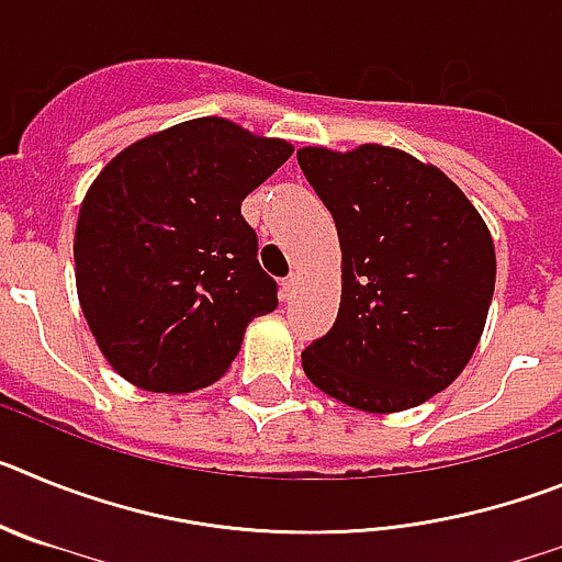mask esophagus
<instances>
[{
	"mask_svg": "<svg viewBox=\"0 0 562 562\" xmlns=\"http://www.w3.org/2000/svg\"><path fill=\"white\" fill-rule=\"evenodd\" d=\"M295 290H297V276H286L284 284H281V297H284V301H290V297L295 295Z\"/></svg>",
	"mask_w": 562,
	"mask_h": 562,
	"instance_id": "esophagus-1",
	"label": "esophagus"
}]
</instances>
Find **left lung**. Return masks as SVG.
Returning <instances> with one entry per match:
<instances>
[{
    "mask_svg": "<svg viewBox=\"0 0 562 562\" xmlns=\"http://www.w3.org/2000/svg\"><path fill=\"white\" fill-rule=\"evenodd\" d=\"M342 252L337 321L306 346L312 385L366 414L408 411L473 357L495 292V245L448 173L391 146L297 148Z\"/></svg>",
    "mask_w": 562,
    "mask_h": 562,
    "instance_id": "8db88e82",
    "label": "left lung"
}]
</instances>
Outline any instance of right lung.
I'll return each instance as SVG.
<instances>
[{"label": "right lung", "mask_w": 562, "mask_h": 562, "mask_svg": "<svg viewBox=\"0 0 562 562\" xmlns=\"http://www.w3.org/2000/svg\"><path fill=\"white\" fill-rule=\"evenodd\" d=\"M292 146L225 117L177 123L103 166L76 225V286L98 349L154 394L205 389L278 306L241 200Z\"/></svg>", "instance_id": "right-lung-1"}]
</instances>
